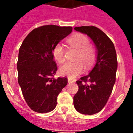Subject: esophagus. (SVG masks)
<instances>
[{
    "label": "esophagus",
    "instance_id": "1",
    "mask_svg": "<svg viewBox=\"0 0 133 133\" xmlns=\"http://www.w3.org/2000/svg\"><path fill=\"white\" fill-rule=\"evenodd\" d=\"M68 82H69V83H73L74 81H72V80H71V79H70V78H68Z\"/></svg>",
    "mask_w": 133,
    "mask_h": 133
}]
</instances>
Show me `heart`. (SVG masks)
<instances>
[{
  "label": "heart",
  "instance_id": "obj_1",
  "mask_svg": "<svg viewBox=\"0 0 133 133\" xmlns=\"http://www.w3.org/2000/svg\"><path fill=\"white\" fill-rule=\"evenodd\" d=\"M67 43L72 48L77 50L75 58V62L67 63L60 69V73L63 76H67L74 78L82 73L83 65L89 68L93 65L97 58V52L95 47L90 45L89 38L83 34H76L67 39ZM54 58L59 63L65 61L64 50L61 44H57L52 50Z\"/></svg>",
  "mask_w": 133,
  "mask_h": 133
}]
</instances>
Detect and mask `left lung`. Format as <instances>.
Returning a JSON list of instances; mask_svg holds the SVG:
<instances>
[{"mask_svg":"<svg viewBox=\"0 0 133 133\" xmlns=\"http://www.w3.org/2000/svg\"><path fill=\"white\" fill-rule=\"evenodd\" d=\"M75 30L87 35L97 47L96 64L89 75L77 81L78 90L73 98L78 112L94 115L104 108L112 92L116 81L117 53L112 41L97 27L83 26Z\"/></svg>","mask_w":133,"mask_h":133,"instance_id":"1","label":"left lung"}]
</instances>
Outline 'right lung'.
<instances>
[{
	"mask_svg": "<svg viewBox=\"0 0 133 133\" xmlns=\"http://www.w3.org/2000/svg\"><path fill=\"white\" fill-rule=\"evenodd\" d=\"M71 26L45 25L32 30L19 49L18 82L26 103L39 113L52 111L58 94L68 83L65 77L54 78L57 65L52 50L72 32Z\"/></svg>",
	"mask_w": 133,
	"mask_h": 133,
	"instance_id": "right-lung-1",
	"label": "right lung"
}]
</instances>
